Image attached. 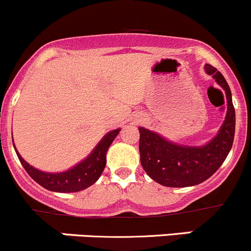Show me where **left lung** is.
<instances>
[{
	"instance_id": "left-lung-1",
	"label": "left lung",
	"mask_w": 251,
	"mask_h": 251,
	"mask_svg": "<svg viewBox=\"0 0 251 251\" xmlns=\"http://www.w3.org/2000/svg\"><path fill=\"white\" fill-rule=\"evenodd\" d=\"M226 93L227 113L217 135L204 146H183L166 140L154 131L140 130L141 164L147 175L165 187H191L206 181L219 170L232 148L235 130V111L226 78L212 65L205 64Z\"/></svg>"
}]
</instances>
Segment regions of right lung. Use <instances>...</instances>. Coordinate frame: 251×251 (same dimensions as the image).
Instances as JSON below:
<instances>
[{
	"label": "right lung",
	"instance_id": "add662e5",
	"mask_svg": "<svg viewBox=\"0 0 251 251\" xmlns=\"http://www.w3.org/2000/svg\"><path fill=\"white\" fill-rule=\"evenodd\" d=\"M120 130L121 128H116V130L109 131L83 160L63 173H46V171L34 168L22 158L14 143L13 146L25 171L40 186L48 191L58 192V193H74V192H80L88 188L100 178L107 164L108 149L116 136L119 135Z\"/></svg>",
	"mask_w": 251,
	"mask_h": 251
}]
</instances>
